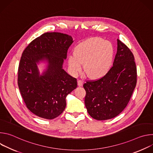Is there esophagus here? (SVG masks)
I'll use <instances>...</instances> for the list:
<instances>
[{
  "mask_svg": "<svg viewBox=\"0 0 153 153\" xmlns=\"http://www.w3.org/2000/svg\"><path fill=\"white\" fill-rule=\"evenodd\" d=\"M77 83H78V85L79 86H81L83 85V81L82 80H78L77 81Z\"/></svg>",
  "mask_w": 153,
  "mask_h": 153,
  "instance_id": "esophagus-1",
  "label": "esophagus"
}]
</instances>
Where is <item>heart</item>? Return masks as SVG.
<instances>
[{
    "mask_svg": "<svg viewBox=\"0 0 153 153\" xmlns=\"http://www.w3.org/2000/svg\"><path fill=\"white\" fill-rule=\"evenodd\" d=\"M114 49L111 43L100 37L87 39L75 47L68 56V66L73 74L78 73L84 63L85 73L92 79L105 76L111 68Z\"/></svg>",
    "mask_w": 153,
    "mask_h": 153,
    "instance_id": "b5f03b06",
    "label": "heart"
}]
</instances>
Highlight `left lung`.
I'll return each mask as SVG.
<instances>
[{"instance_id":"left-lung-1","label":"left lung","mask_w":153,"mask_h":153,"mask_svg":"<svg viewBox=\"0 0 153 153\" xmlns=\"http://www.w3.org/2000/svg\"><path fill=\"white\" fill-rule=\"evenodd\" d=\"M137 83V68L132 52L117 39L113 66L103 77L83 84L88 114L98 120L118 116L127 106Z\"/></svg>"}]
</instances>
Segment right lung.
Returning <instances> with one entry per match:
<instances>
[{
    "instance_id": "1",
    "label": "right lung",
    "mask_w": 153,
    "mask_h": 153,
    "mask_svg": "<svg viewBox=\"0 0 153 153\" xmlns=\"http://www.w3.org/2000/svg\"><path fill=\"white\" fill-rule=\"evenodd\" d=\"M73 42L71 36L61 33H45L33 40L20 58L17 83L28 110L45 119L58 117L66 107V97L77 86V79L62 68ZM48 62L40 75L37 64Z\"/></svg>"
}]
</instances>
